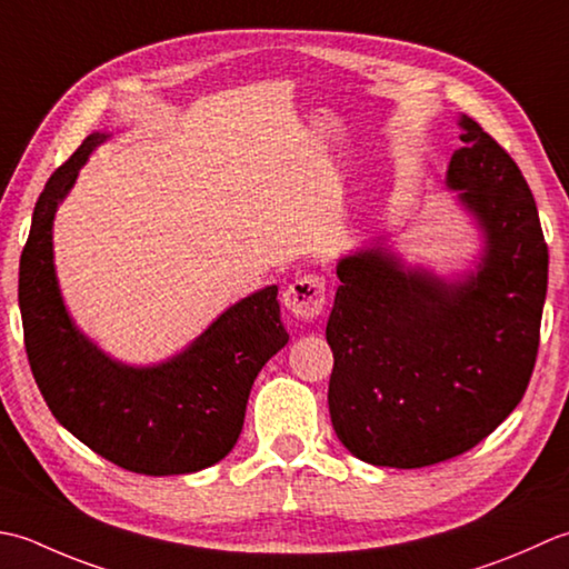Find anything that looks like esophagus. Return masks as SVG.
Listing matches in <instances>:
<instances>
[{
    "mask_svg": "<svg viewBox=\"0 0 569 569\" xmlns=\"http://www.w3.org/2000/svg\"><path fill=\"white\" fill-rule=\"evenodd\" d=\"M327 305V280L321 274H305L284 289V307L297 319H317Z\"/></svg>",
    "mask_w": 569,
    "mask_h": 569,
    "instance_id": "1",
    "label": "esophagus"
}]
</instances>
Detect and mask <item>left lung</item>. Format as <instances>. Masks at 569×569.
Returning <instances> with one entry per match:
<instances>
[{
    "label": "left lung",
    "mask_w": 569,
    "mask_h": 569,
    "mask_svg": "<svg viewBox=\"0 0 569 569\" xmlns=\"http://www.w3.org/2000/svg\"><path fill=\"white\" fill-rule=\"evenodd\" d=\"M447 183L489 248L463 284L405 272L382 250L336 268L327 323L329 412L341 445L376 467L420 469L459 457L516 410L536 368L548 242L511 154L461 118Z\"/></svg>",
    "instance_id": "left-lung-1"
}]
</instances>
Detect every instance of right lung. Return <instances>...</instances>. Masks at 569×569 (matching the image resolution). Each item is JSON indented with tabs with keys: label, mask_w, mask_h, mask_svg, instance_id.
I'll use <instances>...</instances> for the list:
<instances>
[{
	"label": "right lung",
	"mask_w": 569,
	"mask_h": 569,
	"mask_svg": "<svg viewBox=\"0 0 569 569\" xmlns=\"http://www.w3.org/2000/svg\"><path fill=\"white\" fill-rule=\"evenodd\" d=\"M106 134H90L58 167L33 208L19 260L29 366L53 417L118 467L167 477L201 471L236 447L260 368L289 341L277 287L230 307L189 351L157 368H127L98 351L58 295L51 226L58 201Z\"/></svg>",
	"instance_id": "obj_1"
}]
</instances>
